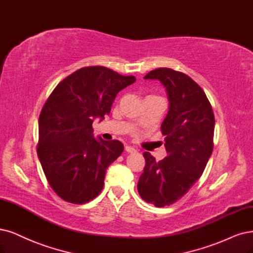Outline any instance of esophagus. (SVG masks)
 <instances>
[{"label": "esophagus", "instance_id": "34e87169", "mask_svg": "<svg viewBox=\"0 0 253 253\" xmlns=\"http://www.w3.org/2000/svg\"><path fill=\"white\" fill-rule=\"evenodd\" d=\"M125 150L128 152V153H135L137 150L136 149L134 148V147H132V146H126L125 147Z\"/></svg>", "mask_w": 253, "mask_h": 253}]
</instances>
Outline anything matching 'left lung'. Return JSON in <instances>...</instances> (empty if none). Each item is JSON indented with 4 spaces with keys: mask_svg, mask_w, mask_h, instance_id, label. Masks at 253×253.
<instances>
[{
    "mask_svg": "<svg viewBox=\"0 0 253 253\" xmlns=\"http://www.w3.org/2000/svg\"><path fill=\"white\" fill-rule=\"evenodd\" d=\"M144 79L160 81L169 99L161 127L168 156L156 162L144 152L137 191L146 202L164 208L180 199L202 175L213 148L214 117L205 92L188 75L161 68Z\"/></svg>",
    "mask_w": 253,
    "mask_h": 253,
    "instance_id": "obj_1",
    "label": "left lung"
}]
</instances>
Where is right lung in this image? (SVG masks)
Instances as JSON below:
<instances>
[{"label":"right lung","instance_id":"obj_1","mask_svg":"<svg viewBox=\"0 0 253 253\" xmlns=\"http://www.w3.org/2000/svg\"><path fill=\"white\" fill-rule=\"evenodd\" d=\"M134 81L100 65L82 68L63 79L44 103L37 155L61 199L83 204L101 193L107 168L124 146L93 137L92 122L109 115L118 92Z\"/></svg>","mask_w":253,"mask_h":253}]
</instances>
